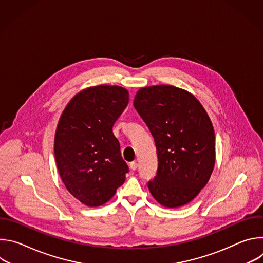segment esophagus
I'll return each instance as SVG.
<instances>
[{
    "instance_id": "34e87169",
    "label": "esophagus",
    "mask_w": 263,
    "mask_h": 263,
    "mask_svg": "<svg viewBox=\"0 0 263 263\" xmlns=\"http://www.w3.org/2000/svg\"><path fill=\"white\" fill-rule=\"evenodd\" d=\"M130 168H131L132 171H135V170L137 168V162H135V161L130 162Z\"/></svg>"
}]
</instances>
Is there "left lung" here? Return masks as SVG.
<instances>
[{
  "instance_id": "8db88e82",
  "label": "left lung",
  "mask_w": 263,
  "mask_h": 263,
  "mask_svg": "<svg viewBox=\"0 0 263 263\" xmlns=\"http://www.w3.org/2000/svg\"><path fill=\"white\" fill-rule=\"evenodd\" d=\"M133 105L157 148L149 193L164 207L186 205L207 184L215 163V135L206 110L194 95L172 85L140 88Z\"/></svg>"
}]
</instances>
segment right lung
<instances>
[{
  "instance_id": "obj_1",
  "label": "right lung",
  "mask_w": 263,
  "mask_h": 263,
  "mask_svg": "<svg viewBox=\"0 0 263 263\" xmlns=\"http://www.w3.org/2000/svg\"><path fill=\"white\" fill-rule=\"evenodd\" d=\"M128 102L124 87L92 86L74 96L59 119L57 168L69 194L88 207L108 202L126 180L129 167L112 127Z\"/></svg>"
}]
</instances>
